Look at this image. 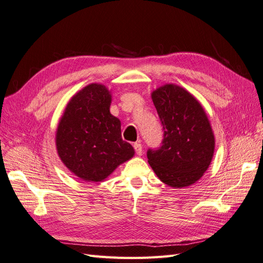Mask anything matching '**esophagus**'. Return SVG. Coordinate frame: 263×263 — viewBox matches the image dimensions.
<instances>
[{
	"mask_svg": "<svg viewBox=\"0 0 263 263\" xmlns=\"http://www.w3.org/2000/svg\"><path fill=\"white\" fill-rule=\"evenodd\" d=\"M134 148H135V151H136V154L138 156L142 155V146H141V144H139V142H136V144H134Z\"/></svg>",
	"mask_w": 263,
	"mask_h": 263,
	"instance_id": "esophagus-1",
	"label": "esophagus"
}]
</instances>
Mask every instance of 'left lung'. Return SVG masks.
<instances>
[{"label":"left lung","mask_w":263,"mask_h":263,"mask_svg":"<svg viewBox=\"0 0 263 263\" xmlns=\"http://www.w3.org/2000/svg\"><path fill=\"white\" fill-rule=\"evenodd\" d=\"M163 126L162 146L149 149L148 162L164 184L186 187L209 169L215 150V136L205 109L192 94L169 83L151 93Z\"/></svg>","instance_id":"8db88e82"}]
</instances>
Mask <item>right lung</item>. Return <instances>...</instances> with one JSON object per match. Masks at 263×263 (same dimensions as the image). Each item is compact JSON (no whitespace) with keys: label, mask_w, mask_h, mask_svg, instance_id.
<instances>
[{"label":"right lung","mask_w":263,"mask_h":263,"mask_svg":"<svg viewBox=\"0 0 263 263\" xmlns=\"http://www.w3.org/2000/svg\"><path fill=\"white\" fill-rule=\"evenodd\" d=\"M112 94L91 83L70 99L55 132L62 163L86 182H102L135 155L122 138L121 121L109 112Z\"/></svg>","instance_id":"obj_1"}]
</instances>
